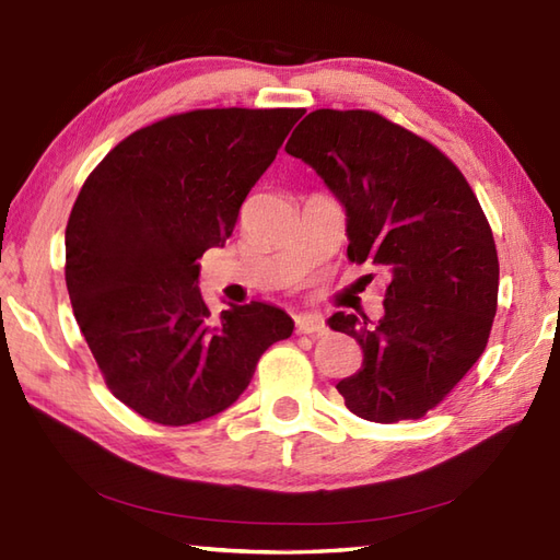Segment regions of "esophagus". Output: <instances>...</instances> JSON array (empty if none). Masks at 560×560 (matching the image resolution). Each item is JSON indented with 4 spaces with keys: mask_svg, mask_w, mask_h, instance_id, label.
<instances>
[{
    "mask_svg": "<svg viewBox=\"0 0 560 560\" xmlns=\"http://www.w3.org/2000/svg\"><path fill=\"white\" fill-rule=\"evenodd\" d=\"M296 323V332L304 335H326V320H323L318 314H302L294 318Z\"/></svg>",
    "mask_w": 560,
    "mask_h": 560,
    "instance_id": "obj_1",
    "label": "esophagus"
}]
</instances>
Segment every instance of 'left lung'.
<instances>
[{"label":"left lung","instance_id":"obj_1","mask_svg":"<svg viewBox=\"0 0 560 560\" xmlns=\"http://www.w3.org/2000/svg\"><path fill=\"white\" fill-rule=\"evenodd\" d=\"M284 151L340 198L347 258L390 276L376 326L328 318L364 352L335 388L362 419H421L487 350L499 306V254L475 191L436 145L371 109L308 112Z\"/></svg>","mask_w":560,"mask_h":560}]
</instances>
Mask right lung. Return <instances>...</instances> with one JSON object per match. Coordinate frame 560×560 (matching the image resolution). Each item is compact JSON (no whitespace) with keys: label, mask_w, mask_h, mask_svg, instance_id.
Returning <instances> with one entry per match:
<instances>
[{"label":"right lung","mask_w":560,"mask_h":560,"mask_svg":"<svg viewBox=\"0 0 560 560\" xmlns=\"http://www.w3.org/2000/svg\"><path fill=\"white\" fill-rule=\"evenodd\" d=\"M304 109H191L133 131L83 182L67 222L73 316L109 393L163 427L228 409L260 354L292 335L278 306L210 316L198 264Z\"/></svg>","instance_id":"obj_1"}]
</instances>
